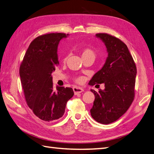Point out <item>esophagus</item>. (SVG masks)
Masks as SVG:
<instances>
[{
    "mask_svg": "<svg viewBox=\"0 0 154 154\" xmlns=\"http://www.w3.org/2000/svg\"><path fill=\"white\" fill-rule=\"evenodd\" d=\"M73 90L74 91L75 94L81 93H82L84 91L83 89H82V88H81V87H74L73 88Z\"/></svg>",
    "mask_w": 154,
    "mask_h": 154,
    "instance_id": "esophagus-1",
    "label": "esophagus"
}]
</instances>
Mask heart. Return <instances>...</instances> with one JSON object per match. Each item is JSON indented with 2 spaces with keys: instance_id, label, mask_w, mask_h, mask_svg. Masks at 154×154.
Returning a JSON list of instances; mask_svg holds the SVG:
<instances>
[{
  "instance_id": "obj_1",
  "label": "heart",
  "mask_w": 154,
  "mask_h": 154,
  "mask_svg": "<svg viewBox=\"0 0 154 154\" xmlns=\"http://www.w3.org/2000/svg\"><path fill=\"white\" fill-rule=\"evenodd\" d=\"M81 57L82 58H93L94 59L96 57V52L94 50L91 48H85L83 50L81 51ZM67 58V56L65 57L64 60H66ZM83 79L82 77H78L77 79H76V82L81 83H82Z\"/></svg>"
}]
</instances>
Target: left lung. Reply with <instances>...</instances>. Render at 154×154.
Instances as JSON below:
<instances>
[{"label": "left lung", "instance_id": "obj_1", "mask_svg": "<svg viewBox=\"0 0 154 154\" xmlns=\"http://www.w3.org/2000/svg\"><path fill=\"white\" fill-rule=\"evenodd\" d=\"M106 48L108 56L103 67L89 81L91 86L104 84L99 93L91 89L95 97L91 116L97 122L108 124L117 120L131 105L134 97L136 67L127 45L108 34H97Z\"/></svg>", "mask_w": 154, "mask_h": 154}]
</instances>
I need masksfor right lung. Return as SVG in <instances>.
Listing matches in <instances>:
<instances>
[{
    "mask_svg": "<svg viewBox=\"0 0 154 154\" xmlns=\"http://www.w3.org/2000/svg\"><path fill=\"white\" fill-rule=\"evenodd\" d=\"M69 34L51 33L31 42L20 67V77L28 106L42 120L51 122L63 116L67 101L73 96L72 88L54 89L51 73L59 64V43Z\"/></svg>",
    "mask_w": 154,
    "mask_h": 154,
    "instance_id": "obj_1",
    "label": "right lung"
}]
</instances>
